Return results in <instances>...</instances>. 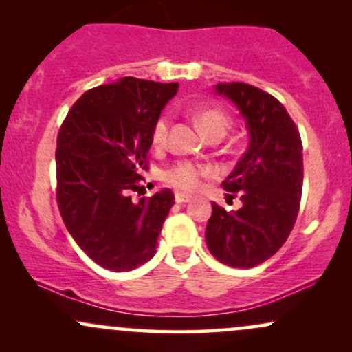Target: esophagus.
Here are the masks:
<instances>
[{
  "mask_svg": "<svg viewBox=\"0 0 352 352\" xmlns=\"http://www.w3.org/2000/svg\"><path fill=\"white\" fill-rule=\"evenodd\" d=\"M190 200V195L184 192H175V201L177 204H185V201Z\"/></svg>",
  "mask_w": 352,
  "mask_h": 352,
  "instance_id": "34e87169",
  "label": "esophagus"
}]
</instances>
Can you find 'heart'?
Listing matches in <instances>:
<instances>
[{
  "mask_svg": "<svg viewBox=\"0 0 352 352\" xmlns=\"http://www.w3.org/2000/svg\"><path fill=\"white\" fill-rule=\"evenodd\" d=\"M195 117L199 120L200 127L204 129L205 134L213 135V134H223L228 131L232 119L227 112L220 111V109L213 107H204L195 111ZM168 127H170V119L168 116H160L155 120L152 127V144L155 147H164L167 142L168 137ZM212 175V168L207 165L200 164H192V162H180L165 173V180L172 185V187L180 188V190H188L193 192L200 187L201 180L207 179Z\"/></svg>",
  "mask_w": 352,
  "mask_h": 352,
  "instance_id": "b5f03b06",
  "label": "heart"
}]
</instances>
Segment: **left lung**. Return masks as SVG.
Here are the masks:
<instances>
[{
    "instance_id": "8db88e82",
    "label": "left lung",
    "mask_w": 352,
    "mask_h": 352,
    "mask_svg": "<svg viewBox=\"0 0 352 352\" xmlns=\"http://www.w3.org/2000/svg\"><path fill=\"white\" fill-rule=\"evenodd\" d=\"M246 119L250 147L221 184L243 207L213 204L205 240L210 253L233 268H253L288 240L301 204L302 144L296 124L276 98L245 82L217 84Z\"/></svg>"
}]
</instances>
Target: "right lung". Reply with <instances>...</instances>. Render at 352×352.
Returning a JSON list of instances; mask_svg holds the SVG:
<instances>
[{
    "mask_svg": "<svg viewBox=\"0 0 352 352\" xmlns=\"http://www.w3.org/2000/svg\"><path fill=\"white\" fill-rule=\"evenodd\" d=\"M179 84L122 78L89 89L69 109L56 148V199L67 232L91 260L131 272L155 254L172 190L140 192L152 127ZM144 188V187H142Z\"/></svg>",
    "mask_w": 352,
    "mask_h": 352,
    "instance_id": "right-lung-1",
    "label": "right lung"
}]
</instances>
